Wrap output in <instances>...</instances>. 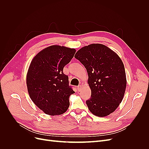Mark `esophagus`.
Returning a JSON list of instances; mask_svg holds the SVG:
<instances>
[{
  "label": "esophagus",
  "instance_id": "esophagus-1",
  "mask_svg": "<svg viewBox=\"0 0 149 149\" xmlns=\"http://www.w3.org/2000/svg\"><path fill=\"white\" fill-rule=\"evenodd\" d=\"M81 88H82V86L81 85H79L78 86V91H81Z\"/></svg>",
  "mask_w": 149,
  "mask_h": 149
}]
</instances>
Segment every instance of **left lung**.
Wrapping results in <instances>:
<instances>
[{"label":"left lung","mask_w":149,"mask_h":149,"mask_svg":"<svg viewBox=\"0 0 149 149\" xmlns=\"http://www.w3.org/2000/svg\"><path fill=\"white\" fill-rule=\"evenodd\" d=\"M74 57L84 65L88 74L91 96L86 102L89 110L99 117L113 112L123 101L126 76L123 61L117 54L102 44L81 48Z\"/></svg>","instance_id":"8db88e82"}]
</instances>
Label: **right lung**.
<instances>
[{
	"label": "right lung",
	"instance_id": "1",
	"mask_svg": "<svg viewBox=\"0 0 149 149\" xmlns=\"http://www.w3.org/2000/svg\"><path fill=\"white\" fill-rule=\"evenodd\" d=\"M75 52L73 48L52 45L39 52L31 62L26 80L28 91L35 104L47 114H63L69 107V97L74 91L63 68Z\"/></svg>",
	"mask_w": 149,
	"mask_h": 149
}]
</instances>
